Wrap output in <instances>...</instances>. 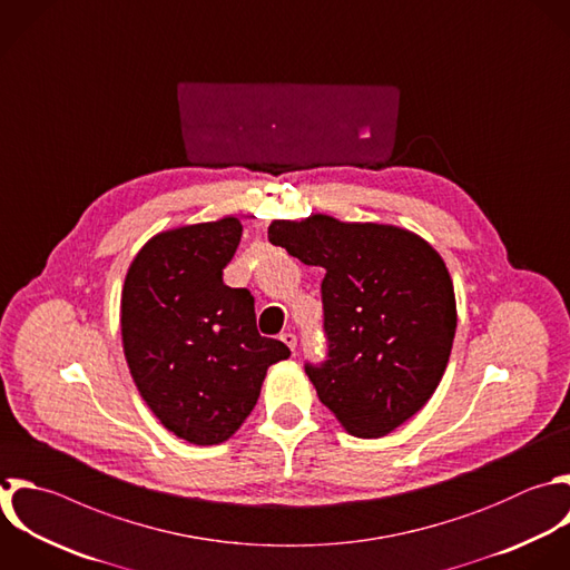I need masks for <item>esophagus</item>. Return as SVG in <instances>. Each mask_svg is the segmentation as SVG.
I'll return each instance as SVG.
<instances>
[{
	"label": "esophagus",
	"mask_w": 570,
	"mask_h": 570,
	"mask_svg": "<svg viewBox=\"0 0 570 570\" xmlns=\"http://www.w3.org/2000/svg\"><path fill=\"white\" fill-rule=\"evenodd\" d=\"M281 341H283L292 352H296V334H292V332H283V334H281Z\"/></svg>",
	"instance_id": "esophagus-1"
}]
</instances>
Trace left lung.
Segmentation results:
<instances>
[{
	"instance_id": "obj_1",
	"label": "left lung",
	"mask_w": 570,
	"mask_h": 570,
	"mask_svg": "<svg viewBox=\"0 0 570 570\" xmlns=\"http://www.w3.org/2000/svg\"><path fill=\"white\" fill-rule=\"evenodd\" d=\"M269 243L325 269L321 283L327 358L305 363L325 407L363 439H379L434 394L456 330L443 258L416 234L316 214L274 220Z\"/></svg>"
}]
</instances>
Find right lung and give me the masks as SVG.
<instances>
[{
  "label": "right lung",
  "mask_w": 570,
  "mask_h": 570,
  "mask_svg": "<svg viewBox=\"0 0 570 570\" xmlns=\"http://www.w3.org/2000/svg\"><path fill=\"white\" fill-rule=\"evenodd\" d=\"M243 236L238 218L154 236L134 258L120 325L131 376L167 430L196 443L227 441L254 410L283 341L256 330L254 296L223 283Z\"/></svg>",
  "instance_id": "right-lung-1"
}]
</instances>
